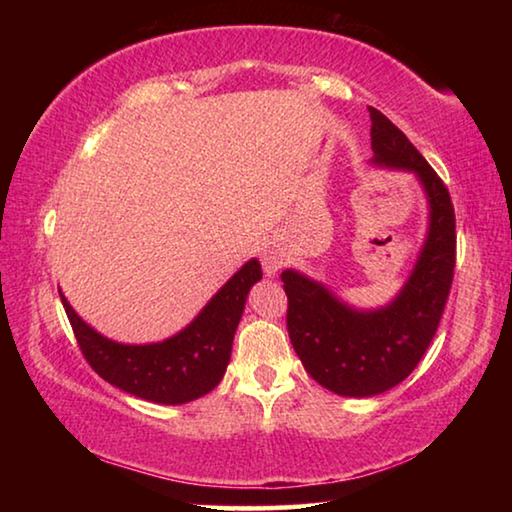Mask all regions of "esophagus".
<instances>
[{
    "label": "esophagus",
    "mask_w": 512,
    "mask_h": 512,
    "mask_svg": "<svg viewBox=\"0 0 512 512\" xmlns=\"http://www.w3.org/2000/svg\"><path fill=\"white\" fill-rule=\"evenodd\" d=\"M284 264V253L277 246H268L262 253V268L268 277H275Z\"/></svg>",
    "instance_id": "1"
}]
</instances>
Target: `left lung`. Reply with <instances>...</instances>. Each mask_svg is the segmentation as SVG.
<instances>
[{"label":"left lung","instance_id":"obj_1","mask_svg":"<svg viewBox=\"0 0 512 512\" xmlns=\"http://www.w3.org/2000/svg\"><path fill=\"white\" fill-rule=\"evenodd\" d=\"M368 110L372 167L413 173L427 198V235L409 277L386 305L363 309L296 268L282 271L293 350L311 379L343 397L386 393L411 375L436 334L456 264L447 187L391 119Z\"/></svg>","mask_w":512,"mask_h":512}]
</instances>
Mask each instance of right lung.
<instances>
[{"mask_svg":"<svg viewBox=\"0 0 512 512\" xmlns=\"http://www.w3.org/2000/svg\"><path fill=\"white\" fill-rule=\"evenodd\" d=\"M259 280L262 266L253 257L207 300L192 323L155 343L112 341L76 314L63 291L60 300L81 352L108 384L146 402L187 404L219 386L246 298Z\"/></svg>","mask_w":512,"mask_h":512,"instance_id":"right-lung-1","label":"right lung"}]
</instances>
